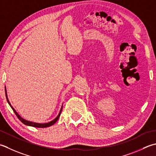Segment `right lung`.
Listing matches in <instances>:
<instances>
[{
	"label": "right lung",
	"mask_w": 156,
	"mask_h": 156,
	"mask_svg": "<svg viewBox=\"0 0 156 156\" xmlns=\"http://www.w3.org/2000/svg\"><path fill=\"white\" fill-rule=\"evenodd\" d=\"M5 94H6V99H7V101L8 103L9 104V105L11 106V108H12V109H13V111L14 112V113L15 114V115H17V118L19 119V120L21 122L23 123L24 124L26 125H27V126H33V127H37V128H46V127H48V126H52V125L54 124L57 121L58 119H59L60 115H61V113H62V108L63 106L62 107V109H61V110L59 112V115H57L56 118H55L53 120H52L51 122H49L48 123H44V124H40V123H35V122H30V121H27V120H24L23 118H21L20 115L17 114V112L15 110V109L13 108V107L11 106L10 102H9V101L8 99V97H7V90H6V87H5Z\"/></svg>",
	"instance_id": "right-lung-1"
}]
</instances>
